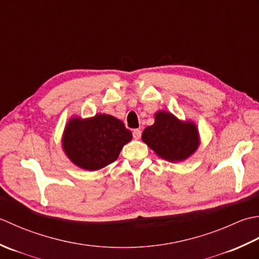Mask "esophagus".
Wrapping results in <instances>:
<instances>
[{"label": "esophagus", "instance_id": "1", "mask_svg": "<svg viewBox=\"0 0 259 259\" xmlns=\"http://www.w3.org/2000/svg\"><path fill=\"white\" fill-rule=\"evenodd\" d=\"M141 135H142V131L141 130L136 128V130L133 131V137H134L135 140H139L140 137H141Z\"/></svg>", "mask_w": 259, "mask_h": 259}]
</instances>
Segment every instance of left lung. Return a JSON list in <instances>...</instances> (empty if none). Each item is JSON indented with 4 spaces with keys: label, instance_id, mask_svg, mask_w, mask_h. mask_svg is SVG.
Instances as JSON below:
<instances>
[{
    "label": "left lung",
    "instance_id": "obj_1",
    "mask_svg": "<svg viewBox=\"0 0 259 259\" xmlns=\"http://www.w3.org/2000/svg\"><path fill=\"white\" fill-rule=\"evenodd\" d=\"M142 140L162 159L180 162L197 151L200 144L196 124L178 119L167 112H157L155 123L147 126Z\"/></svg>",
    "mask_w": 259,
    "mask_h": 259
}]
</instances>
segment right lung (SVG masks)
Returning <instances> with one entry per match:
<instances>
[{
    "mask_svg": "<svg viewBox=\"0 0 259 259\" xmlns=\"http://www.w3.org/2000/svg\"><path fill=\"white\" fill-rule=\"evenodd\" d=\"M132 137L122 120L112 115L97 114L85 119L71 117L63 132L62 147L73 164L96 171L116 161Z\"/></svg>",
    "mask_w": 259,
    "mask_h": 259,
    "instance_id": "1",
    "label": "right lung"
}]
</instances>
